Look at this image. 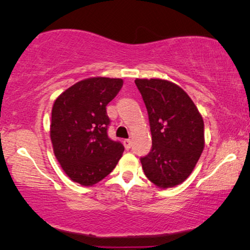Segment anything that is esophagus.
Wrapping results in <instances>:
<instances>
[{"label": "esophagus", "mask_w": 250, "mask_h": 250, "mask_svg": "<svg viewBox=\"0 0 250 250\" xmlns=\"http://www.w3.org/2000/svg\"><path fill=\"white\" fill-rule=\"evenodd\" d=\"M123 143H124V146H125L126 150L131 149V146H132V141H131V140L126 139V140H124V141H123Z\"/></svg>", "instance_id": "esophagus-1"}]
</instances>
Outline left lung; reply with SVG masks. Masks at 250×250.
I'll list each match as a JSON object with an SVG mask.
<instances>
[{"instance_id":"8db88e82","label":"left lung","mask_w":250,"mask_h":250,"mask_svg":"<svg viewBox=\"0 0 250 250\" xmlns=\"http://www.w3.org/2000/svg\"><path fill=\"white\" fill-rule=\"evenodd\" d=\"M148 111L152 146L141 157L143 172L157 187L188 179L205 146L204 121L189 95L172 82L135 80Z\"/></svg>"}]
</instances>
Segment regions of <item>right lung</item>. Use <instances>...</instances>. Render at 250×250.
Returning a JSON list of instances; mask_svg holds the SVG:
<instances>
[{
  "label": "right lung",
  "mask_w": 250,
  "mask_h": 250,
  "mask_svg": "<svg viewBox=\"0 0 250 250\" xmlns=\"http://www.w3.org/2000/svg\"><path fill=\"white\" fill-rule=\"evenodd\" d=\"M122 86L121 78H86L54 101L50 126L54 156L74 182L93 186L121 159L124 146L108 136L105 107Z\"/></svg>",
  "instance_id": "add662e5"
}]
</instances>
